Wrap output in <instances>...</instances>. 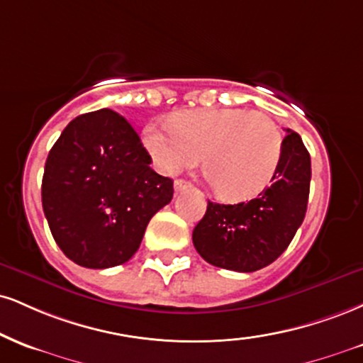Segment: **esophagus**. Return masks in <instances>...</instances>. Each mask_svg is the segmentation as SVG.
Returning a JSON list of instances; mask_svg holds the SVG:
<instances>
[{
    "instance_id": "34e87169",
    "label": "esophagus",
    "mask_w": 363,
    "mask_h": 363,
    "mask_svg": "<svg viewBox=\"0 0 363 363\" xmlns=\"http://www.w3.org/2000/svg\"><path fill=\"white\" fill-rule=\"evenodd\" d=\"M191 182H187V181H184V179H176V181H174V189H176V193H182V191H186V189H191Z\"/></svg>"
}]
</instances>
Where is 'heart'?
I'll list each match as a JSON object with an SVG mask.
<instances>
[{
  "mask_svg": "<svg viewBox=\"0 0 363 363\" xmlns=\"http://www.w3.org/2000/svg\"><path fill=\"white\" fill-rule=\"evenodd\" d=\"M152 162L174 174L198 165L226 201H245L270 184L281 165L284 135L272 116L245 108L182 111L174 123H150L143 132Z\"/></svg>",
  "mask_w": 363,
  "mask_h": 363,
  "instance_id": "obj_1",
  "label": "heart"
}]
</instances>
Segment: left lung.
Segmentation results:
<instances>
[{
	"label": "left lung",
	"mask_w": 363,
	"mask_h": 363,
	"mask_svg": "<svg viewBox=\"0 0 363 363\" xmlns=\"http://www.w3.org/2000/svg\"><path fill=\"white\" fill-rule=\"evenodd\" d=\"M286 132L281 165L267 189L248 203L208 201L206 215L193 231L196 250L208 264L255 272L289 247L306 215L311 159L299 135Z\"/></svg>",
	"instance_id": "obj_1"
}]
</instances>
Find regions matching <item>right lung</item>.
Wrapping results in <instances>:
<instances>
[{
    "label": "right lung",
    "instance_id": "add662e5",
    "mask_svg": "<svg viewBox=\"0 0 363 363\" xmlns=\"http://www.w3.org/2000/svg\"><path fill=\"white\" fill-rule=\"evenodd\" d=\"M137 132L113 110L86 113L50 148L42 206L64 255L87 269L125 264L150 218L170 203L174 181L150 167Z\"/></svg>",
    "mask_w": 363,
    "mask_h": 363
}]
</instances>
